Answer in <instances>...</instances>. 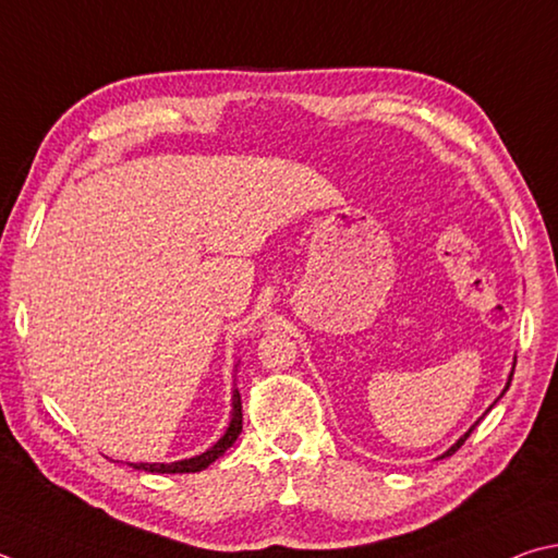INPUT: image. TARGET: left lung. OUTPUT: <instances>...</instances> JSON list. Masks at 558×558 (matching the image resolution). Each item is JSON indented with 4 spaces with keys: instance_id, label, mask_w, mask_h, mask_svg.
Listing matches in <instances>:
<instances>
[{
    "instance_id": "1",
    "label": "left lung",
    "mask_w": 558,
    "mask_h": 558,
    "mask_svg": "<svg viewBox=\"0 0 558 558\" xmlns=\"http://www.w3.org/2000/svg\"><path fill=\"white\" fill-rule=\"evenodd\" d=\"M510 383H512V376H510V380H508V385H505V390H508V388H510ZM478 422H481V420H478ZM478 422H475V424H473V427H471V429H469V432H465V434H463V437H461V439H459V441H456V444H453V447H451V449H449V451H447V453H441V459H447V456H451V453H456V451H459V449H461V444H463V441H465V439H469V437H471V432H473V429H475V427H478Z\"/></svg>"
}]
</instances>
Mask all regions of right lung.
I'll return each instance as SVG.
<instances>
[{"mask_svg":"<svg viewBox=\"0 0 558 558\" xmlns=\"http://www.w3.org/2000/svg\"><path fill=\"white\" fill-rule=\"evenodd\" d=\"M239 434H241V395H239V390H234V414H231L229 429L209 451L195 456V459H185V461H175V463H131V465L138 471H148V473H197L202 469H207L211 461H217L219 456L236 441Z\"/></svg>","mask_w":558,"mask_h":558,"instance_id":"add662e5","label":"right lung"}]
</instances>
